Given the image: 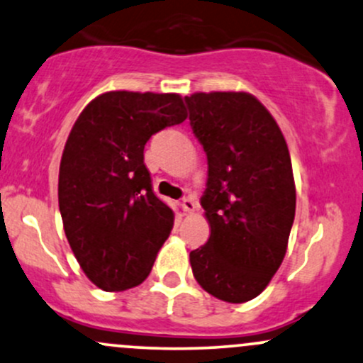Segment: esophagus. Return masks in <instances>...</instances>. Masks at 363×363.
<instances>
[{"mask_svg": "<svg viewBox=\"0 0 363 363\" xmlns=\"http://www.w3.org/2000/svg\"><path fill=\"white\" fill-rule=\"evenodd\" d=\"M181 206H182V210L186 211V213H193L196 208H198V205H196V203H194L191 198H184V199H182Z\"/></svg>", "mask_w": 363, "mask_h": 363, "instance_id": "obj_1", "label": "esophagus"}]
</instances>
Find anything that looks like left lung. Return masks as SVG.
Returning a JSON list of instances; mask_svg holds the SVG:
<instances>
[{"mask_svg": "<svg viewBox=\"0 0 363 363\" xmlns=\"http://www.w3.org/2000/svg\"><path fill=\"white\" fill-rule=\"evenodd\" d=\"M208 158L201 206L210 239L189 254L196 281L220 301H252L286 252L295 182L277 121L245 91H198L184 99Z\"/></svg>", "mask_w": 363, "mask_h": 363, "instance_id": "obj_1", "label": "left lung"}]
</instances>
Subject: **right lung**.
Instances as JSON below:
<instances>
[{"instance_id": "add662e5", "label": "right lung", "mask_w": 363, "mask_h": 363, "mask_svg": "<svg viewBox=\"0 0 363 363\" xmlns=\"http://www.w3.org/2000/svg\"><path fill=\"white\" fill-rule=\"evenodd\" d=\"M186 118L181 95L118 90L94 99L73 124L57 198L69 247L99 289H133L152 272L174 211L153 193L143 150Z\"/></svg>"}]
</instances>
